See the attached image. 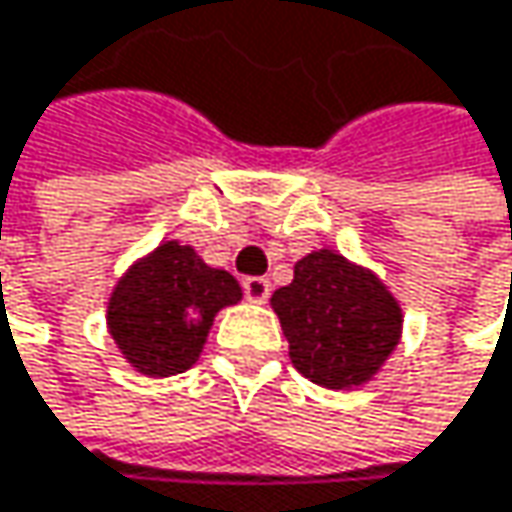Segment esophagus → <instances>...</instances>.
Masks as SVG:
<instances>
[{"label":"esophagus","instance_id":"esophagus-1","mask_svg":"<svg viewBox=\"0 0 512 512\" xmlns=\"http://www.w3.org/2000/svg\"><path fill=\"white\" fill-rule=\"evenodd\" d=\"M242 291H245V300H248V303L264 306V303L270 300L273 285H270V279H264V276H251V279L242 282Z\"/></svg>","mask_w":512,"mask_h":512}]
</instances>
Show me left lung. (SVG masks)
Instances as JSON below:
<instances>
[{"instance_id":"8db88e82","label":"left lung","mask_w":512,"mask_h":512,"mask_svg":"<svg viewBox=\"0 0 512 512\" xmlns=\"http://www.w3.org/2000/svg\"><path fill=\"white\" fill-rule=\"evenodd\" d=\"M273 312L291 345V363L327 390L363 387L402 339V306L366 267L318 248L273 294Z\"/></svg>"}]
</instances>
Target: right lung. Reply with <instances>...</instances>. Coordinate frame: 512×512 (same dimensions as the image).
Listing matches in <instances>:
<instances>
[{"mask_svg":"<svg viewBox=\"0 0 512 512\" xmlns=\"http://www.w3.org/2000/svg\"><path fill=\"white\" fill-rule=\"evenodd\" d=\"M239 300L242 288L227 270L206 267L191 245L167 239L116 282L107 330L134 372L170 378L197 363L215 315Z\"/></svg>","mask_w":512,"mask_h":512,"instance_id":"obj_1","label":"right lung"}]
</instances>
